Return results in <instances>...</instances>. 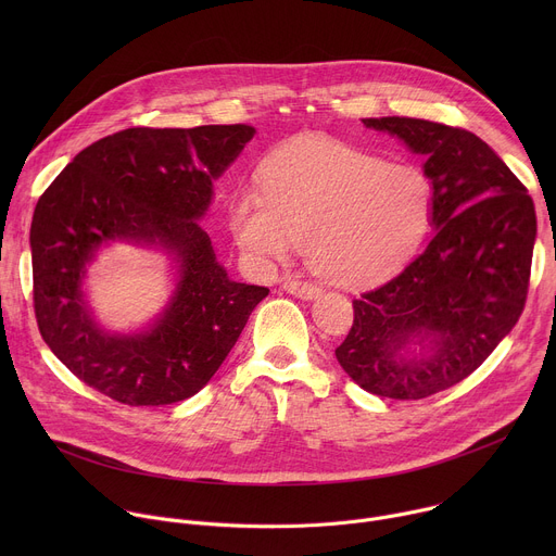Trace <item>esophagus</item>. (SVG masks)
Instances as JSON below:
<instances>
[{"label": "esophagus", "instance_id": "34e87169", "mask_svg": "<svg viewBox=\"0 0 556 556\" xmlns=\"http://www.w3.org/2000/svg\"><path fill=\"white\" fill-rule=\"evenodd\" d=\"M283 290L299 296V299H316L321 294V288L314 286L309 281H301V279H286L283 281Z\"/></svg>", "mask_w": 556, "mask_h": 556}]
</instances>
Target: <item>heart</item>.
<instances>
[{"instance_id":"obj_1","label":"heart","mask_w":556,"mask_h":556,"mask_svg":"<svg viewBox=\"0 0 556 556\" xmlns=\"http://www.w3.org/2000/svg\"><path fill=\"white\" fill-rule=\"evenodd\" d=\"M260 189L262 195L232 204L237 244L264 266L305 247L312 268L339 286L399 273L425 242L435 208L420 167L324 136L275 147L262 163Z\"/></svg>"}]
</instances>
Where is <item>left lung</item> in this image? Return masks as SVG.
I'll return each mask as SVG.
<instances>
[{"label": "left lung", "instance_id": "left-lung-1", "mask_svg": "<svg viewBox=\"0 0 556 556\" xmlns=\"http://www.w3.org/2000/svg\"><path fill=\"white\" fill-rule=\"evenodd\" d=\"M427 157L433 240L399 277L354 299L337 361L365 391L420 401L478 369L526 305L536 215L528 189L475 134L422 118H363ZM418 346V355L406 350Z\"/></svg>", "mask_w": 556, "mask_h": 556}]
</instances>
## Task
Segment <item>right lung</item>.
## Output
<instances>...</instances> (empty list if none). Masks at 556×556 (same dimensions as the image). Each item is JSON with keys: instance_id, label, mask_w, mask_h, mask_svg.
I'll use <instances>...</instances> for the list:
<instances>
[{"instance_id": "add662e5", "label": "right lung", "mask_w": 556, "mask_h": 556, "mask_svg": "<svg viewBox=\"0 0 556 556\" xmlns=\"http://www.w3.org/2000/svg\"><path fill=\"white\" fill-rule=\"evenodd\" d=\"M251 125L129 127L74 155L35 206L33 301L54 356L88 387L129 407L198 393L240 339L264 286L237 283L200 226L213 180L253 138ZM157 243L178 262L173 303L147 333L108 336L80 283L101 243Z\"/></svg>"}]
</instances>
